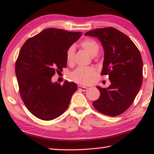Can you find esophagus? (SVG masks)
<instances>
[{
	"label": "esophagus",
	"instance_id": "esophagus-1",
	"mask_svg": "<svg viewBox=\"0 0 154 154\" xmlns=\"http://www.w3.org/2000/svg\"><path fill=\"white\" fill-rule=\"evenodd\" d=\"M77 87H78V89L80 90V91H86L88 89L87 87H83V86H81V85H78Z\"/></svg>",
	"mask_w": 154,
	"mask_h": 154
}]
</instances>
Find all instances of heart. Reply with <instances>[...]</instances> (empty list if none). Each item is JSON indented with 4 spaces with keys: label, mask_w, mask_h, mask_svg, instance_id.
I'll return each mask as SVG.
<instances>
[{
    "label": "heart",
    "mask_w": 154,
    "mask_h": 154,
    "mask_svg": "<svg viewBox=\"0 0 154 154\" xmlns=\"http://www.w3.org/2000/svg\"><path fill=\"white\" fill-rule=\"evenodd\" d=\"M81 47L83 48L91 56H95L99 51V45L93 39H86L80 43ZM74 47L70 46L66 51V60L68 63H71L74 55ZM97 71L93 67H79L70 75V78L74 82L84 85H89L93 82Z\"/></svg>",
    "instance_id": "heart-1"
}]
</instances>
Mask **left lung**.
Returning a JSON list of instances; mask_svg holds the SVG:
<instances>
[{
	"label": "left lung",
	"instance_id": "left-lung-1",
	"mask_svg": "<svg viewBox=\"0 0 154 154\" xmlns=\"http://www.w3.org/2000/svg\"><path fill=\"white\" fill-rule=\"evenodd\" d=\"M85 35L97 37L102 43L104 58L101 75H109L111 83L108 88L97 86L100 96L93 105L105 115H120L131 106L142 86L141 54L129 37L114 28L95 29Z\"/></svg>",
	"mask_w": 154,
	"mask_h": 154
}]
</instances>
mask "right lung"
<instances>
[{"label": "right lung", "mask_w": 154, "mask_h": 154, "mask_svg": "<svg viewBox=\"0 0 154 154\" xmlns=\"http://www.w3.org/2000/svg\"><path fill=\"white\" fill-rule=\"evenodd\" d=\"M82 32L47 28L23 44L16 61L19 92L24 104L35 117L51 120L63 114L77 90L73 82L52 83L55 71L67 67L66 51Z\"/></svg>", "instance_id": "1"}]
</instances>
